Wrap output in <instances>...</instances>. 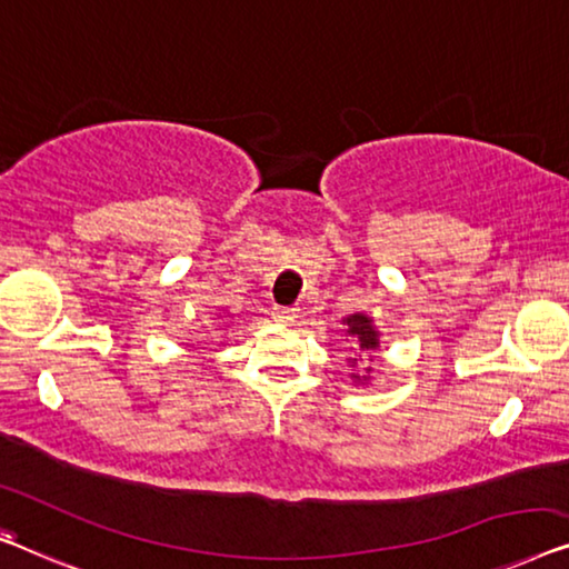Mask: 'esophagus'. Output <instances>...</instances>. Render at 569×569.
<instances>
[{
  "label": "esophagus",
  "instance_id": "1",
  "mask_svg": "<svg viewBox=\"0 0 569 569\" xmlns=\"http://www.w3.org/2000/svg\"><path fill=\"white\" fill-rule=\"evenodd\" d=\"M271 318L277 320V323H295V318H298V308H271Z\"/></svg>",
  "mask_w": 569,
  "mask_h": 569
}]
</instances>
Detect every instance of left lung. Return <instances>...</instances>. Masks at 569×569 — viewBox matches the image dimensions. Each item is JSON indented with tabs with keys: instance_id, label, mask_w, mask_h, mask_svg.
Masks as SVG:
<instances>
[{
	"instance_id": "1",
	"label": "left lung",
	"mask_w": 569,
	"mask_h": 569,
	"mask_svg": "<svg viewBox=\"0 0 569 569\" xmlns=\"http://www.w3.org/2000/svg\"><path fill=\"white\" fill-rule=\"evenodd\" d=\"M343 326H346V336H351L353 341H357L359 351H375L377 346H380V331H377L372 318L365 316V312H353V316L343 318ZM351 367H357V359H349ZM372 372V367H367V375ZM353 380L361 382L359 375H351ZM369 377H365V382Z\"/></svg>"
}]
</instances>
